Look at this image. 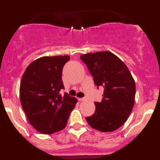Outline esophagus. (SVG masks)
Wrapping results in <instances>:
<instances>
[{
	"label": "esophagus",
	"instance_id": "esophagus-1",
	"mask_svg": "<svg viewBox=\"0 0 160 160\" xmlns=\"http://www.w3.org/2000/svg\"><path fill=\"white\" fill-rule=\"evenodd\" d=\"M78 100L79 102H82V101H85V100H86V98H78Z\"/></svg>",
	"mask_w": 160,
	"mask_h": 160
}]
</instances>
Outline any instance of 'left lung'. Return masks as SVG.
Returning a JSON list of instances; mask_svg holds the SVG:
<instances>
[{"label": "left lung", "mask_w": 160, "mask_h": 160, "mask_svg": "<svg viewBox=\"0 0 160 160\" xmlns=\"http://www.w3.org/2000/svg\"><path fill=\"white\" fill-rule=\"evenodd\" d=\"M96 86L104 87L102 100L94 102L95 111L87 122L101 132H111L122 127L135 104V82L128 66L111 52L81 55Z\"/></svg>", "instance_id": "left-lung-1"}]
</instances>
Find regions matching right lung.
<instances>
[{"mask_svg": "<svg viewBox=\"0 0 160 160\" xmlns=\"http://www.w3.org/2000/svg\"><path fill=\"white\" fill-rule=\"evenodd\" d=\"M67 55L42 57L26 68L20 84V99L29 122L42 134L50 135L66 128L78 100L65 93L62 73Z\"/></svg>", "mask_w": 160, "mask_h": 160, "instance_id": "1", "label": "right lung"}]
</instances>
